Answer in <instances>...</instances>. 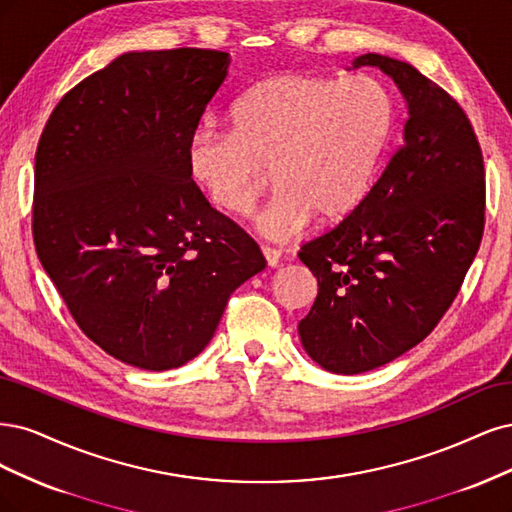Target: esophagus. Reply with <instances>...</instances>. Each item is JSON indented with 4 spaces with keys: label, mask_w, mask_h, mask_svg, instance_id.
Segmentation results:
<instances>
[{
    "label": "esophagus",
    "mask_w": 512,
    "mask_h": 512,
    "mask_svg": "<svg viewBox=\"0 0 512 512\" xmlns=\"http://www.w3.org/2000/svg\"><path fill=\"white\" fill-rule=\"evenodd\" d=\"M261 253H263V257H266L270 268H276L280 263V251L272 249V246H261Z\"/></svg>",
    "instance_id": "1"
}]
</instances>
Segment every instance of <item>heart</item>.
<instances>
[{
  "label": "heart",
  "instance_id": "b5f03b06",
  "mask_svg": "<svg viewBox=\"0 0 512 512\" xmlns=\"http://www.w3.org/2000/svg\"><path fill=\"white\" fill-rule=\"evenodd\" d=\"M234 129H200L189 163L212 204L249 212L272 180L255 227L285 242L315 219L351 214L368 195L389 144L395 106L381 80L285 72L257 82L234 108Z\"/></svg>",
  "mask_w": 512,
  "mask_h": 512
}]
</instances>
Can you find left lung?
Segmentation results:
<instances>
[{"mask_svg": "<svg viewBox=\"0 0 512 512\" xmlns=\"http://www.w3.org/2000/svg\"><path fill=\"white\" fill-rule=\"evenodd\" d=\"M408 106L404 144L361 204L302 246L319 293L300 321L312 361L336 374L385 366L453 304L485 227L483 153L466 112L410 63L368 53Z\"/></svg>", "mask_w": 512, "mask_h": 512, "instance_id": "left-lung-1", "label": "left lung"}]
</instances>
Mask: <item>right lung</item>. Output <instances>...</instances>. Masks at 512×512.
I'll return each instance as SVG.
<instances>
[{"instance_id":"add662e5","label":"right lung","mask_w":512,"mask_h":512,"mask_svg":"<svg viewBox=\"0 0 512 512\" xmlns=\"http://www.w3.org/2000/svg\"><path fill=\"white\" fill-rule=\"evenodd\" d=\"M208 48L125 53L61 97L36 151L34 242L78 327L123 364L200 355L255 240L193 183L189 148L225 82Z\"/></svg>"}]
</instances>
